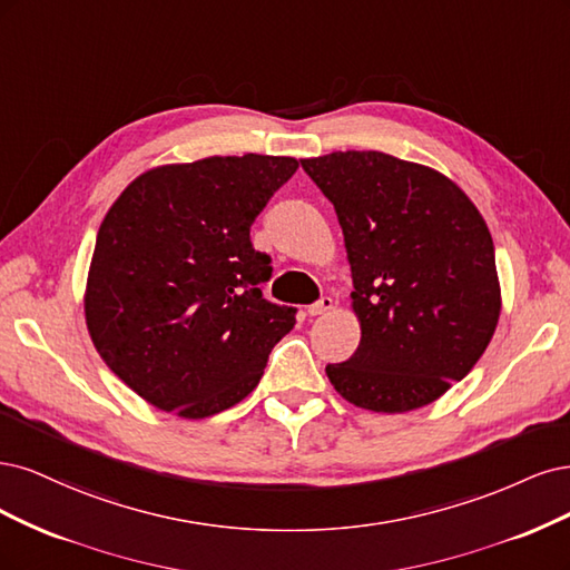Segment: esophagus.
<instances>
[{
	"mask_svg": "<svg viewBox=\"0 0 570 570\" xmlns=\"http://www.w3.org/2000/svg\"><path fill=\"white\" fill-rule=\"evenodd\" d=\"M332 309H334V301L328 298V296H324V298H320L317 303H312L307 307V315L309 317H320V315H326V312H332Z\"/></svg>",
	"mask_w": 570,
	"mask_h": 570,
	"instance_id": "34e87169",
	"label": "esophagus"
}]
</instances>
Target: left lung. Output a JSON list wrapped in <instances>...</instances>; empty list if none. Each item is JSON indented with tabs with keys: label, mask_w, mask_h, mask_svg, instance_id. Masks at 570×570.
I'll list each match as a JSON object with an SVG mask.
<instances>
[{
	"label": "left lung",
	"mask_w": 570,
	"mask_h": 570,
	"mask_svg": "<svg viewBox=\"0 0 570 570\" xmlns=\"http://www.w3.org/2000/svg\"><path fill=\"white\" fill-rule=\"evenodd\" d=\"M332 200L355 291V355L326 364L355 407L402 414L462 381L498 328L502 288L473 200L429 165L381 151L303 158Z\"/></svg>",
	"instance_id": "left-lung-1"
}]
</instances>
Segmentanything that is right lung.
Returning a JSON list of instances; mask_svg holds the SVG:
<instances>
[{
  "instance_id": "1",
  "label": "right lung",
  "mask_w": 570,
  "mask_h": 570,
  "mask_svg": "<svg viewBox=\"0 0 570 570\" xmlns=\"http://www.w3.org/2000/svg\"><path fill=\"white\" fill-rule=\"evenodd\" d=\"M291 156H208L141 173L108 208L85 286L91 343L125 385L181 419H206L261 383L296 324L263 298L272 267L250 225Z\"/></svg>"
}]
</instances>
